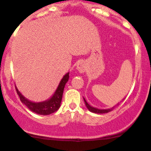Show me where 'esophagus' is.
<instances>
[{"instance_id":"obj_1","label":"esophagus","mask_w":151,"mask_h":151,"mask_svg":"<svg viewBox=\"0 0 151 151\" xmlns=\"http://www.w3.org/2000/svg\"><path fill=\"white\" fill-rule=\"evenodd\" d=\"M86 68V64L83 63V62H80V63H77V71H78L80 73L85 72Z\"/></svg>"}]
</instances>
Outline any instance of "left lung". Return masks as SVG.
<instances>
[{
    "label": "left lung",
    "mask_w": 151,
    "mask_h": 151,
    "mask_svg": "<svg viewBox=\"0 0 151 151\" xmlns=\"http://www.w3.org/2000/svg\"><path fill=\"white\" fill-rule=\"evenodd\" d=\"M84 99V102H85V104L86 106L87 109H88V110L90 111V112H94V113H97V114H103V113H107V112H111V111L112 110V109H114V107H115V106H118V104L117 105L114 106L113 107L110 108V109H98V108H95V107H93V106H90L89 104L87 103V101H86L85 98H83Z\"/></svg>",
    "instance_id": "obj_1"
}]
</instances>
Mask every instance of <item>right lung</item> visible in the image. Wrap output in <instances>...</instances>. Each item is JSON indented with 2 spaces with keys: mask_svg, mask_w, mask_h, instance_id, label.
Segmentation results:
<instances>
[{
  "mask_svg": "<svg viewBox=\"0 0 151 151\" xmlns=\"http://www.w3.org/2000/svg\"><path fill=\"white\" fill-rule=\"evenodd\" d=\"M69 78V73H67L63 79L60 81L58 87L55 91L54 94L50 99L47 101H42V102H33V101H29L25 97L21 94V92L18 91V88H16L17 94L18 95L20 98L21 101L27 107L31 110L32 112H35L36 114L42 115H47L53 113L56 111L58 110L59 108L60 107V104H61L62 98H63V91H64L65 86L66 83L68 81Z\"/></svg>",
  "mask_w": 151,
  "mask_h": 151,
  "instance_id": "1",
  "label": "right lung"
}]
</instances>
